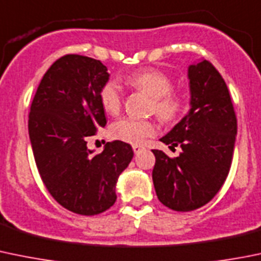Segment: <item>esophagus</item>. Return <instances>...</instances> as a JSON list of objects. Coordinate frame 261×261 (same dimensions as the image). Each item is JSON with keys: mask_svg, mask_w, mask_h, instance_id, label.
Listing matches in <instances>:
<instances>
[{"mask_svg": "<svg viewBox=\"0 0 261 261\" xmlns=\"http://www.w3.org/2000/svg\"><path fill=\"white\" fill-rule=\"evenodd\" d=\"M143 149H144V146H141V145H133V150L135 154L141 153V151H143Z\"/></svg>", "mask_w": 261, "mask_h": 261, "instance_id": "obj_1", "label": "esophagus"}]
</instances>
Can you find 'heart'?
<instances>
[{
    "label": "heart",
    "mask_w": 261,
    "mask_h": 261,
    "mask_svg": "<svg viewBox=\"0 0 261 261\" xmlns=\"http://www.w3.org/2000/svg\"><path fill=\"white\" fill-rule=\"evenodd\" d=\"M127 83L154 98L153 111L164 122L176 121L185 111V97L179 93L172 92L173 82L161 70L146 69L139 71L131 75ZM99 100L105 112L108 115H116L120 112L122 106V92L120 84L116 80L106 82L99 90ZM155 133V122L131 117L120 118L110 126L111 138L135 145L141 144L146 138H150Z\"/></svg>",
    "instance_id": "b5f03b06"
}]
</instances>
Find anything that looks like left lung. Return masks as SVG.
<instances>
[{
  "label": "left lung",
  "mask_w": 261,
  "mask_h": 261,
  "mask_svg": "<svg viewBox=\"0 0 261 261\" xmlns=\"http://www.w3.org/2000/svg\"><path fill=\"white\" fill-rule=\"evenodd\" d=\"M189 113L161 139L181 146L176 158L154 149L153 184L159 201L176 212L201 208L228 176L237 135V118L228 88L209 61L189 66Z\"/></svg>",
  "instance_id": "left-lung-1"
}]
</instances>
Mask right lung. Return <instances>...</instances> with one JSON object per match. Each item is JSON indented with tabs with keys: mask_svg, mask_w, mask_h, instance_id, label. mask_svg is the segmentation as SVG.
Here are the masks:
<instances>
[{
	"mask_svg": "<svg viewBox=\"0 0 261 261\" xmlns=\"http://www.w3.org/2000/svg\"><path fill=\"white\" fill-rule=\"evenodd\" d=\"M110 79L99 60L58 58L43 76L29 113V138L48 192L67 211L95 216L115 204L116 184L134 156L130 144L111 141L93 154L88 138L105 127L99 90Z\"/></svg>",
	"mask_w": 261,
	"mask_h": 261,
	"instance_id": "right-lung-1",
	"label": "right lung"
}]
</instances>
